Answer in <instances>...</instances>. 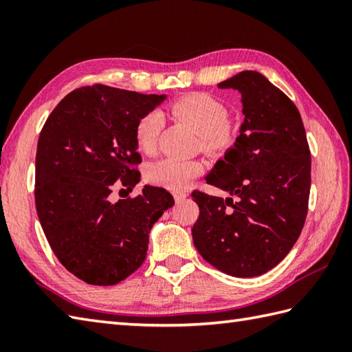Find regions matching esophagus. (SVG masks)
Returning <instances> with one entry per match:
<instances>
[{
  "label": "esophagus",
  "mask_w": 352,
  "mask_h": 352,
  "mask_svg": "<svg viewBox=\"0 0 352 352\" xmlns=\"http://www.w3.org/2000/svg\"><path fill=\"white\" fill-rule=\"evenodd\" d=\"M186 193L184 192H174V199H175V203H182V201H184L186 199Z\"/></svg>",
  "instance_id": "obj_1"
}]
</instances>
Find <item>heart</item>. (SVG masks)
<instances>
[{
  "label": "heart",
  "mask_w": 352,
  "mask_h": 352,
  "mask_svg": "<svg viewBox=\"0 0 352 352\" xmlns=\"http://www.w3.org/2000/svg\"><path fill=\"white\" fill-rule=\"evenodd\" d=\"M170 111L182 119L201 138L207 153L218 154L228 149L234 142L236 130L227 121L228 111L221 101L206 94H190L170 104ZM163 126L160 111H149L140 118L136 125V144L144 153H153L157 138ZM203 166L198 162H188L168 157L155 162L148 168V180L170 190H183L193 178H197Z\"/></svg>",
  "instance_id": "1"
}]
</instances>
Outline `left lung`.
Masks as SVG:
<instances>
[{
	"mask_svg": "<svg viewBox=\"0 0 352 352\" xmlns=\"http://www.w3.org/2000/svg\"><path fill=\"white\" fill-rule=\"evenodd\" d=\"M242 95L241 134L206 182L228 192L219 198L193 190L199 216L193 245L223 274L250 278L287 256L309 210L311 157L302 119L286 94L256 71L218 85Z\"/></svg>",
	"mask_w": 352,
	"mask_h": 352,
	"instance_id": "left-lung-1",
	"label": "left lung"
}]
</instances>
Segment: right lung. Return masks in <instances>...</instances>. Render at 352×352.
I'll return each mask as SVG.
<instances>
[{"mask_svg":"<svg viewBox=\"0 0 352 352\" xmlns=\"http://www.w3.org/2000/svg\"><path fill=\"white\" fill-rule=\"evenodd\" d=\"M164 98L104 85L80 87L57 104L41 131L37 216L58 261L87 284L113 286L139 269L154 222L175 203L154 186L118 203L110 197L118 186L131 190L139 183L136 125Z\"/></svg>","mask_w":352,"mask_h":352,"instance_id":"add662e5","label":"right lung"}]
</instances>
